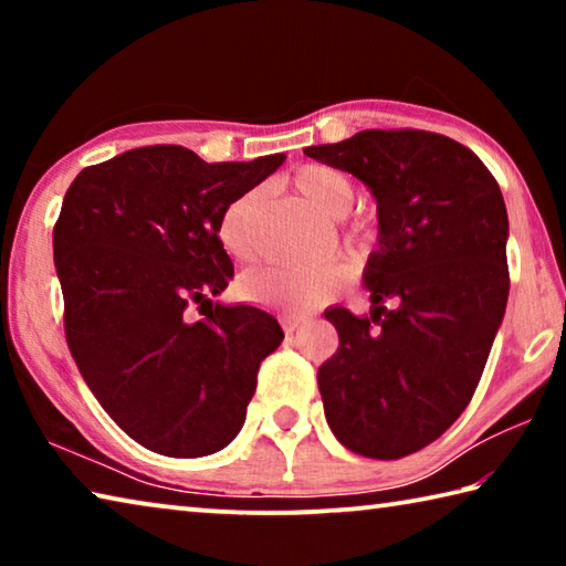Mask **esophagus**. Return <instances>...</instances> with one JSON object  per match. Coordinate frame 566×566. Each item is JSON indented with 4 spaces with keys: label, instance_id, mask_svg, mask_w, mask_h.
<instances>
[{
    "label": "esophagus",
    "instance_id": "obj_1",
    "mask_svg": "<svg viewBox=\"0 0 566 566\" xmlns=\"http://www.w3.org/2000/svg\"><path fill=\"white\" fill-rule=\"evenodd\" d=\"M304 324V317H294V314H282V327L286 334H294Z\"/></svg>",
    "mask_w": 566,
    "mask_h": 566
}]
</instances>
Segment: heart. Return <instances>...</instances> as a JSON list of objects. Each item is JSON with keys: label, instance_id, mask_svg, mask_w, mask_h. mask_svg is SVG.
<instances>
[{"label": "heart", "instance_id": "1", "mask_svg": "<svg viewBox=\"0 0 566 566\" xmlns=\"http://www.w3.org/2000/svg\"><path fill=\"white\" fill-rule=\"evenodd\" d=\"M292 187L324 217H344L354 205L357 187L347 171L329 165H304L294 171ZM262 195L247 191L229 205L219 217V239L237 260H254V217L260 212ZM367 224H354L344 232L352 247H361L369 239ZM349 282L342 264H324L317 270H252L239 280L244 300L256 304L282 306L286 312H310L337 300Z\"/></svg>", "mask_w": 566, "mask_h": 566}]
</instances>
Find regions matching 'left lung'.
<instances>
[{"label":"left lung","instance_id":"8db88e82","mask_svg":"<svg viewBox=\"0 0 566 566\" xmlns=\"http://www.w3.org/2000/svg\"><path fill=\"white\" fill-rule=\"evenodd\" d=\"M304 155L361 179L379 217L364 274L371 314L327 312L339 349L317 375L324 415L354 454H415L472 401L504 317L500 185L472 149L424 129H364Z\"/></svg>","mask_w":566,"mask_h":566}]
</instances>
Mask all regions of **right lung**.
Here are the masks:
<instances>
[{
  "label": "right lung",
  "mask_w": 566,
  "mask_h": 566,
  "mask_svg": "<svg viewBox=\"0 0 566 566\" xmlns=\"http://www.w3.org/2000/svg\"><path fill=\"white\" fill-rule=\"evenodd\" d=\"M282 161L207 165L155 145L82 169L66 189L54 224L66 344L104 411L151 452L224 449L284 339L264 310L209 300L234 276L219 217Z\"/></svg>",
  "instance_id": "add662e5"
}]
</instances>
